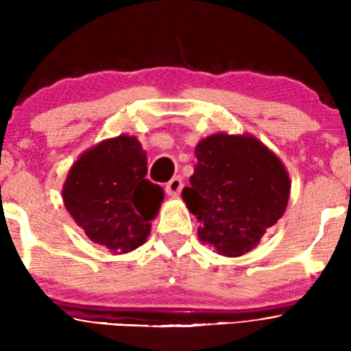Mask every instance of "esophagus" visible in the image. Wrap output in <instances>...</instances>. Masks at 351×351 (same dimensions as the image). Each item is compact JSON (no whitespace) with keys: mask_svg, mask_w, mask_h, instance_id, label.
I'll list each match as a JSON object with an SVG mask.
<instances>
[{"mask_svg":"<svg viewBox=\"0 0 351 351\" xmlns=\"http://www.w3.org/2000/svg\"><path fill=\"white\" fill-rule=\"evenodd\" d=\"M182 189H183V180L180 178V176H175V178H171L168 183H166V193L171 197H178L180 192H182Z\"/></svg>","mask_w":351,"mask_h":351,"instance_id":"obj_1","label":"esophagus"}]
</instances>
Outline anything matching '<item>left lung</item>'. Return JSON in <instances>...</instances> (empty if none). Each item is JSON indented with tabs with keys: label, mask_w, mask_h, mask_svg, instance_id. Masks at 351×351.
<instances>
[{
	"label": "left lung",
	"mask_w": 351,
	"mask_h": 351,
	"mask_svg": "<svg viewBox=\"0 0 351 351\" xmlns=\"http://www.w3.org/2000/svg\"><path fill=\"white\" fill-rule=\"evenodd\" d=\"M195 156V171L182 197L200 222L198 239L219 254L241 256L284 215L289 173L263 143L246 134L205 137Z\"/></svg>",
	"instance_id": "1"
}]
</instances>
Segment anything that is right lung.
<instances>
[{
	"label": "right lung",
	"instance_id": "1",
	"mask_svg": "<svg viewBox=\"0 0 351 351\" xmlns=\"http://www.w3.org/2000/svg\"><path fill=\"white\" fill-rule=\"evenodd\" d=\"M147 159L134 136L101 141L71 166L66 210L93 243L122 254L146 243L165 192L146 178Z\"/></svg>",
	"mask_w": 351,
	"mask_h": 351
}]
</instances>
